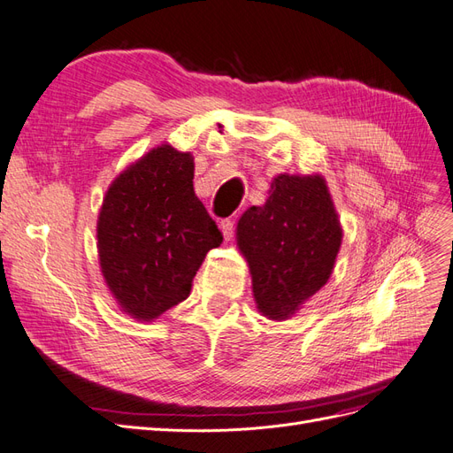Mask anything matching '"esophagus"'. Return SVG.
<instances>
[{"label": "esophagus", "mask_w": 453, "mask_h": 453, "mask_svg": "<svg viewBox=\"0 0 453 453\" xmlns=\"http://www.w3.org/2000/svg\"><path fill=\"white\" fill-rule=\"evenodd\" d=\"M219 226H221L225 240H230L232 234H234V221H232V219H223L221 225H219Z\"/></svg>", "instance_id": "34e87169"}]
</instances>
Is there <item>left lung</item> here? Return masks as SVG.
<instances>
[{"label": "left lung", "mask_w": 453, "mask_h": 453, "mask_svg": "<svg viewBox=\"0 0 453 453\" xmlns=\"http://www.w3.org/2000/svg\"><path fill=\"white\" fill-rule=\"evenodd\" d=\"M258 311L281 321L328 281L342 243L338 213L321 175L280 173L263 205L236 228Z\"/></svg>", "instance_id": "obj_1"}]
</instances>
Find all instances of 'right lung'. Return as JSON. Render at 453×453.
<instances>
[{
    "instance_id": "add662e5",
    "label": "right lung",
    "mask_w": 453,
    "mask_h": 453,
    "mask_svg": "<svg viewBox=\"0 0 453 453\" xmlns=\"http://www.w3.org/2000/svg\"><path fill=\"white\" fill-rule=\"evenodd\" d=\"M195 158L160 145L107 188L98 215L104 280L134 319L153 321L183 303L221 230L195 195Z\"/></svg>"
}]
</instances>
